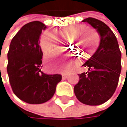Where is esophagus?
<instances>
[{
  "label": "esophagus",
  "mask_w": 127,
  "mask_h": 127,
  "mask_svg": "<svg viewBox=\"0 0 127 127\" xmlns=\"http://www.w3.org/2000/svg\"><path fill=\"white\" fill-rule=\"evenodd\" d=\"M68 73L67 72H64V73H62V78L63 79H66L67 78V77H68Z\"/></svg>",
  "instance_id": "34e87169"
}]
</instances>
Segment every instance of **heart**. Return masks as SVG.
I'll return each instance as SVG.
<instances>
[{
    "mask_svg": "<svg viewBox=\"0 0 127 127\" xmlns=\"http://www.w3.org/2000/svg\"><path fill=\"white\" fill-rule=\"evenodd\" d=\"M87 29V27L84 25H75L72 27H68V28H66L62 30V34L70 37L77 32L82 31ZM84 32H85V33L81 35L79 41L77 43V45L79 47H80L81 50H87V52L86 54H91L95 52L99 43V37L95 31L92 29H87L80 34H77L74 35L72 37L73 40L70 42V43L71 44L73 43L74 40V39L77 38L79 34H83ZM94 42H95V43H94ZM93 43H94V44H93ZM93 45H94L93 46H92ZM40 48L42 51L44 53H52V52L59 50L60 49L59 40L58 37L53 33H52L51 32H48V31L44 32L41 35L40 40ZM54 56L56 55L55 54L47 55L46 56V59H45L46 63H47L49 59L53 57Z\"/></svg>",
    "mask_w": 127,
    "mask_h": 127,
    "instance_id": "1",
    "label": "heart"
}]
</instances>
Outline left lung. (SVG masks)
I'll return each instance as SVG.
<instances>
[{"instance_id":"8db88e82","label":"left lung","mask_w":127,"mask_h":127,"mask_svg":"<svg viewBox=\"0 0 127 127\" xmlns=\"http://www.w3.org/2000/svg\"><path fill=\"white\" fill-rule=\"evenodd\" d=\"M88 22L100 35V43L95 53L83 66L88 71L80 74L79 82L74 86V94L85 105H98L113 95L118 84L121 71V53L117 40L103 22L89 17Z\"/></svg>"}]
</instances>
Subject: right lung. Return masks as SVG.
I'll list each match as a JSON object with an SVG mask.
<instances>
[{
    "label": "right lung",
    "mask_w": 127,
    "mask_h": 127,
    "mask_svg": "<svg viewBox=\"0 0 127 127\" xmlns=\"http://www.w3.org/2000/svg\"><path fill=\"white\" fill-rule=\"evenodd\" d=\"M47 29L43 23L34 21L25 24L11 40L6 67L14 94L29 104H42L53 96L62 75L41 71L43 53L40 37Z\"/></svg>",
    "instance_id": "obj_1"
}]
</instances>
